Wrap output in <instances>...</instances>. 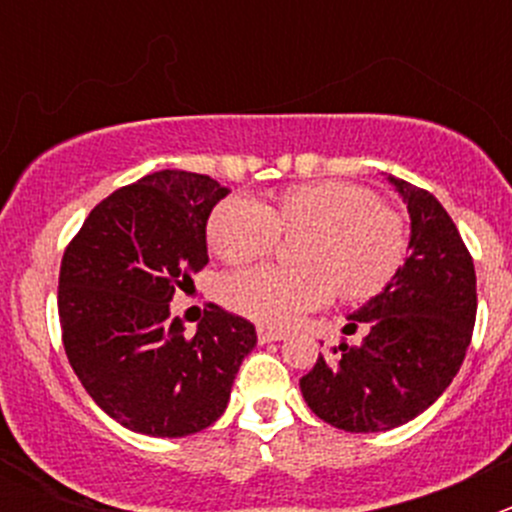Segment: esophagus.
<instances>
[{"instance_id":"34e87169","label":"esophagus","mask_w":512,"mask_h":512,"mask_svg":"<svg viewBox=\"0 0 512 512\" xmlns=\"http://www.w3.org/2000/svg\"><path fill=\"white\" fill-rule=\"evenodd\" d=\"M256 336H259V341H261V343H271V341H282L284 333H279V330L264 328V325H261V328L256 330Z\"/></svg>"}]
</instances>
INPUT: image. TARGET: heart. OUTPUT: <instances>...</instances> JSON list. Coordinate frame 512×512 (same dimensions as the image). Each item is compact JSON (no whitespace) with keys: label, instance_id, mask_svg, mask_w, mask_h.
<instances>
[{"label":"heart","instance_id":"b5f03b06","mask_svg":"<svg viewBox=\"0 0 512 512\" xmlns=\"http://www.w3.org/2000/svg\"><path fill=\"white\" fill-rule=\"evenodd\" d=\"M282 230L305 235V269L256 266L230 274L223 302L269 328H289L330 297L366 300L377 295L402 266L408 235L402 217L382 207L377 194L351 182H312L284 189L271 210L235 194L215 207L207 241L217 259L248 264L277 248Z\"/></svg>","mask_w":512,"mask_h":512}]
</instances>
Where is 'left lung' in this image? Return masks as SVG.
I'll use <instances>...</instances> for the list:
<instances>
[{"label":"left lung","instance_id":"8db88e82","mask_svg":"<svg viewBox=\"0 0 512 512\" xmlns=\"http://www.w3.org/2000/svg\"><path fill=\"white\" fill-rule=\"evenodd\" d=\"M410 212V256L377 297L348 315L361 346L318 356L300 379L307 408L351 433L390 431L428 410L459 372L477 318L474 261L441 202L387 176Z\"/></svg>","mask_w":512,"mask_h":512}]
</instances>
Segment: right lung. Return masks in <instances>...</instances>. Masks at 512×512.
<instances>
[{
  "label": "right lung",
  "instance_id": "obj_1",
  "mask_svg": "<svg viewBox=\"0 0 512 512\" xmlns=\"http://www.w3.org/2000/svg\"><path fill=\"white\" fill-rule=\"evenodd\" d=\"M192 171H156L112 192L61 261L58 318L71 369L104 413L156 438L200 433L225 413L256 328L210 305L187 336L169 302L207 259V217L228 194Z\"/></svg>",
  "mask_w": 512,
  "mask_h": 512
}]
</instances>
